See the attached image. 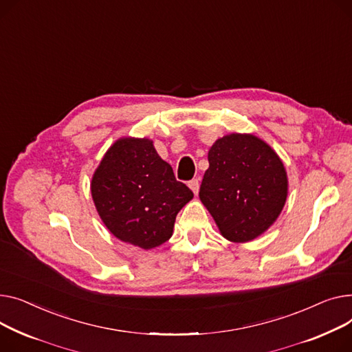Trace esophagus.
<instances>
[{"instance_id": "34e87169", "label": "esophagus", "mask_w": 352, "mask_h": 352, "mask_svg": "<svg viewBox=\"0 0 352 352\" xmlns=\"http://www.w3.org/2000/svg\"><path fill=\"white\" fill-rule=\"evenodd\" d=\"M189 188L192 189V192H193L195 195H197V193H199V188H200L199 179H193V180H190V182H189Z\"/></svg>"}]
</instances>
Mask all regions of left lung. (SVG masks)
I'll use <instances>...</instances> for the list:
<instances>
[{
    "mask_svg": "<svg viewBox=\"0 0 352 352\" xmlns=\"http://www.w3.org/2000/svg\"><path fill=\"white\" fill-rule=\"evenodd\" d=\"M199 197L220 234L247 243L278 219L288 195V177L276 151L253 133H229L209 149Z\"/></svg>",
    "mask_w": 352,
    "mask_h": 352,
    "instance_id": "left-lung-1",
    "label": "left lung"
}]
</instances>
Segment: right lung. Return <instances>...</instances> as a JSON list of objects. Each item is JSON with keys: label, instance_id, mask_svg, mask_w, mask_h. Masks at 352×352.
Here are the masks:
<instances>
[{"label": "right lung", "instance_id": "add662e5", "mask_svg": "<svg viewBox=\"0 0 352 352\" xmlns=\"http://www.w3.org/2000/svg\"><path fill=\"white\" fill-rule=\"evenodd\" d=\"M96 212L120 241L151 250L173 234L177 213L193 199L148 138H119L91 180Z\"/></svg>", "mask_w": 352, "mask_h": 352}]
</instances>
